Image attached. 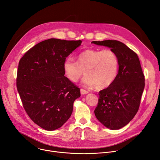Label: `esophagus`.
<instances>
[{"label":"esophagus","mask_w":160,"mask_h":160,"mask_svg":"<svg viewBox=\"0 0 160 160\" xmlns=\"http://www.w3.org/2000/svg\"><path fill=\"white\" fill-rule=\"evenodd\" d=\"M88 93V92L85 90L84 89H82V88L81 89V94H87V93Z\"/></svg>","instance_id":"obj_1"}]
</instances>
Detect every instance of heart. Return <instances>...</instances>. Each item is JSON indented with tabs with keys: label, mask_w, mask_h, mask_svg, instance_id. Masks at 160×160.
<instances>
[{
	"label": "heart",
	"mask_w": 160,
	"mask_h": 160,
	"mask_svg": "<svg viewBox=\"0 0 160 160\" xmlns=\"http://www.w3.org/2000/svg\"><path fill=\"white\" fill-rule=\"evenodd\" d=\"M77 61L67 58L62 64L64 73L70 81L78 82L84 73L82 82L97 88H106L114 81L119 70V59L111 49H88L77 55Z\"/></svg>",
	"instance_id": "obj_1"
}]
</instances>
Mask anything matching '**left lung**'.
<instances>
[{
	"mask_svg": "<svg viewBox=\"0 0 160 160\" xmlns=\"http://www.w3.org/2000/svg\"><path fill=\"white\" fill-rule=\"evenodd\" d=\"M109 47L119 59V70L114 81L99 92L94 113L106 127L117 130L132 120L139 110L145 87V76L138 56L124 43L115 40L93 41Z\"/></svg>",
	"mask_w": 160,
	"mask_h": 160,
	"instance_id": "left-lung-1",
	"label": "left lung"
}]
</instances>
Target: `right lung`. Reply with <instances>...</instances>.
I'll return each instance as SVG.
<instances>
[{"label": "right lung", "mask_w": 160, "mask_h": 160, "mask_svg": "<svg viewBox=\"0 0 160 160\" xmlns=\"http://www.w3.org/2000/svg\"><path fill=\"white\" fill-rule=\"evenodd\" d=\"M82 41L50 39L28 50L18 62L17 88L22 106L46 130L62 127L70 117L80 88L64 76V61Z\"/></svg>", "instance_id": "obj_1"}]
</instances>
